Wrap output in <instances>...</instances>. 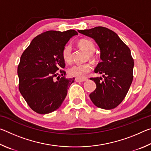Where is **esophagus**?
Returning <instances> with one entry per match:
<instances>
[{"instance_id": "obj_1", "label": "esophagus", "mask_w": 151, "mask_h": 151, "mask_svg": "<svg viewBox=\"0 0 151 151\" xmlns=\"http://www.w3.org/2000/svg\"><path fill=\"white\" fill-rule=\"evenodd\" d=\"M87 80V78H76L75 81L76 82H84Z\"/></svg>"}]
</instances>
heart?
Masks as SVG:
<instances>
[{
    "label": "heart",
    "mask_w": 151,
    "mask_h": 151,
    "mask_svg": "<svg viewBox=\"0 0 151 151\" xmlns=\"http://www.w3.org/2000/svg\"><path fill=\"white\" fill-rule=\"evenodd\" d=\"M78 46L81 49L85 50L88 54H92L95 50V45L94 42L91 40L83 39L79 40ZM71 48L70 45H67L63 48L62 52V56L64 60L66 63H70L72 60L71 57ZM92 68V65L90 63H86L83 64H76L68 68V73L70 76H75L79 78H84Z\"/></svg>",
    "instance_id": "obj_1"
}]
</instances>
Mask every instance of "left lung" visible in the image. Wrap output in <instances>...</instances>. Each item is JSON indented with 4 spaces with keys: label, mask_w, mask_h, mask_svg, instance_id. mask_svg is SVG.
<instances>
[{
    "label": "left lung",
    "mask_w": 151,
    "mask_h": 151,
    "mask_svg": "<svg viewBox=\"0 0 151 151\" xmlns=\"http://www.w3.org/2000/svg\"><path fill=\"white\" fill-rule=\"evenodd\" d=\"M78 32L93 39L100 48L101 62L94 73L103 77L91 78L96 88L90 94L94 105L101 109H114L121 103L133 79L134 60L131 50L115 32L107 28L97 27L79 30Z\"/></svg>",
    "instance_id": "8db88e82"
}]
</instances>
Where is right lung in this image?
I'll return each instance as SVG.
<instances>
[{"label":"right lung","mask_w":151,"mask_h":151,"mask_svg":"<svg viewBox=\"0 0 151 151\" xmlns=\"http://www.w3.org/2000/svg\"><path fill=\"white\" fill-rule=\"evenodd\" d=\"M75 30H48L38 35L22 53L17 73L19 91L30 109L48 114L61 106L75 78H66L62 52Z\"/></svg>","instance_id":"right-lung-1"}]
</instances>
